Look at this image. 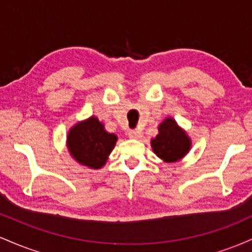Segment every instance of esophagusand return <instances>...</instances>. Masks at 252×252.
Listing matches in <instances>:
<instances>
[{
  "label": "esophagus",
  "instance_id": "esophagus-1",
  "mask_svg": "<svg viewBox=\"0 0 252 252\" xmlns=\"http://www.w3.org/2000/svg\"><path fill=\"white\" fill-rule=\"evenodd\" d=\"M128 135H129V137H131V138H140L141 135H142V132H141V130H138V129H131V130H129Z\"/></svg>",
  "mask_w": 252,
  "mask_h": 252
}]
</instances>
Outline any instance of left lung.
Segmentation results:
<instances>
[{
    "label": "left lung",
    "mask_w": 252,
    "mask_h": 252,
    "mask_svg": "<svg viewBox=\"0 0 252 252\" xmlns=\"http://www.w3.org/2000/svg\"><path fill=\"white\" fill-rule=\"evenodd\" d=\"M153 150L166 162H175L189 153L190 141L173 118H167L158 126V135L152 140Z\"/></svg>",
    "instance_id": "1"
}]
</instances>
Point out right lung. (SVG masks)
Masks as SVG:
<instances>
[{"instance_id":"1","label":"right lung","mask_w":252,"mask_h":252,"mask_svg":"<svg viewBox=\"0 0 252 252\" xmlns=\"http://www.w3.org/2000/svg\"><path fill=\"white\" fill-rule=\"evenodd\" d=\"M117 141V136L104 130L96 117L78 123L67 136L71 155L84 166L98 169L104 166Z\"/></svg>"}]
</instances>
